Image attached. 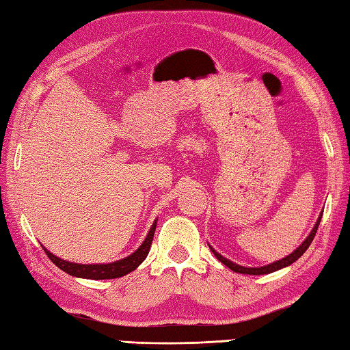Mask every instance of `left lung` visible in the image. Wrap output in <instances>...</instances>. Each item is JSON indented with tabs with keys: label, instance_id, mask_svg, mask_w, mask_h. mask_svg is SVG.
I'll use <instances>...</instances> for the list:
<instances>
[{
	"label": "left lung",
	"instance_id": "obj_1",
	"mask_svg": "<svg viewBox=\"0 0 350 350\" xmlns=\"http://www.w3.org/2000/svg\"><path fill=\"white\" fill-rule=\"evenodd\" d=\"M321 217H323V213L320 215V218H318L315 228L312 229L309 237L306 238V240L301 243V246H299L297 250H293V252H292L291 255H287L286 258L280 260V261H275V262H272V265H267V266H262V267H243V266H238V265H235V262L229 261L228 258H224V256H221L218 252H215V250H213L211 246H209V247H211V250L213 252V255H215L217 258H218L219 261H221L224 266H228V267L230 269V271L238 272V273H249V275H265V273H271V272H275V271H280V269H283V267H286V266H291L292 262H295V261L299 258V256H301V255L306 252V250H308V247L310 246V243L314 241L315 234H317V230H318V226H320V221H321Z\"/></svg>",
	"mask_w": 350,
	"mask_h": 350
}]
</instances>
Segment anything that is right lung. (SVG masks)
Segmentation results:
<instances>
[{
	"label": "right lung",
	"instance_id": "obj_1",
	"mask_svg": "<svg viewBox=\"0 0 350 350\" xmlns=\"http://www.w3.org/2000/svg\"><path fill=\"white\" fill-rule=\"evenodd\" d=\"M155 228H157V221L152 224L149 234H147L143 244H141V246L135 250L132 255H129L127 258H122L120 261L110 262V265H77V262H69L58 258V256H55L53 254L49 252L46 247L42 249H44L46 255L51 258V261L55 266L59 267L61 271H64L66 273L72 275V277L88 278V280L120 278V277H124L126 273L135 271V269H137L141 262L146 260V256L149 254L150 246H152Z\"/></svg>",
	"mask_w": 350,
	"mask_h": 350
}]
</instances>
